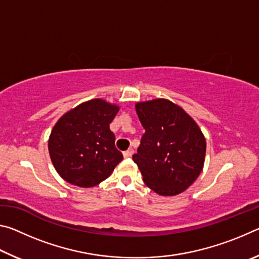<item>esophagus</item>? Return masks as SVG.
Wrapping results in <instances>:
<instances>
[{"label":"esophagus","instance_id":"obj_1","mask_svg":"<svg viewBox=\"0 0 259 259\" xmlns=\"http://www.w3.org/2000/svg\"><path fill=\"white\" fill-rule=\"evenodd\" d=\"M133 154H134V150H133V148H129L128 151L123 152V156H124V157H130V156H133Z\"/></svg>","mask_w":259,"mask_h":259}]
</instances>
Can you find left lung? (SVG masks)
Masks as SVG:
<instances>
[{
	"instance_id": "1",
	"label": "left lung",
	"mask_w": 259,
	"mask_h": 259,
	"mask_svg": "<svg viewBox=\"0 0 259 259\" xmlns=\"http://www.w3.org/2000/svg\"><path fill=\"white\" fill-rule=\"evenodd\" d=\"M145 129L133 155L146 185L160 195H177L202 171L205 138L195 121L168 99L136 104Z\"/></svg>"
}]
</instances>
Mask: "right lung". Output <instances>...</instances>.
I'll return each instance as SVG.
<instances>
[{
    "label": "right lung",
    "mask_w": 259,
    "mask_h": 259,
    "mask_svg": "<svg viewBox=\"0 0 259 259\" xmlns=\"http://www.w3.org/2000/svg\"><path fill=\"white\" fill-rule=\"evenodd\" d=\"M119 106L103 99L82 103L64 114L49 137V154L59 176L72 185L93 187L123 159L109 123Z\"/></svg>",
    "instance_id": "obj_1"
}]
</instances>
